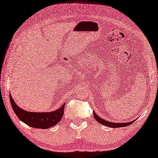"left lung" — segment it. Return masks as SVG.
<instances>
[{"label":"left lung","instance_id":"1","mask_svg":"<svg viewBox=\"0 0 158 158\" xmlns=\"http://www.w3.org/2000/svg\"><path fill=\"white\" fill-rule=\"evenodd\" d=\"M94 116L95 118L96 121H98V123H102V124L105 125L107 127H112V128H118V127H127L129 125L132 124V123L134 122V121H130V122H125V123H114V122H110L108 121H105L104 119H102V118H100V116H98L96 113H95V112L94 111Z\"/></svg>","mask_w":158,"mask_h":158}]
</instances>
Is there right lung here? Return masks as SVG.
<instances>
[{"instance_id": "right-lung-1", "label": "right lung", "mask_w": 158, "mask_h": 158, "mask_svg": "<svg viewBox=\"0 0 158 158\" xmlns=\"http://www.w3.org/2000/svg\"><path fill=\"white\" fill-rule=\"evenodd\" d=\"M11 105L15 113L20 121L33 128L48 129L60 122L64 114V103L62 107L50 113H33L19 107L9 94Z\"/></svg>"}]
</instances>
